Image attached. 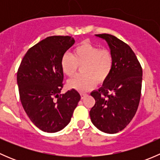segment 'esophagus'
<instances>
[{"label": "esophagus", "instance_id": "obj_1", "mask_svg": "<svg viewBox=\"0 0 160 160\" xmlns=\"http://www.w3.org/2000/svg\"><path fill=\"white\" fill-rule=\"evenodd\" d=\"M86 95H87V93H80V96H81V99H83V98H84L85 97H86Z\"/></svg>", "mask_w": 160, "mask_h": 160}]
</instances>
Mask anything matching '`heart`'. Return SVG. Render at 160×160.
<instances>
[{
	"label": "heart",
	"mask_w": 160,
	"mask_h": 160,
	"mask_svg": "<svg viewBox=\"0 0 160 160\" xmlns=\"http://www.w3.org/2000/svg\"><path fill=\"white\" fill-rule=\"evenodd\" d=\"M83 74L77 76L68 81L69 88L79 91H87L98 83L104 82L110 75L113 67V56L108 49L89 42H82L72 50V56L66 53L61 59L62 72L71 77L81 67Z\"/></svg>",
	"instance_id": "heart-1"
}]
</instances>
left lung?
<instances>
[{
    "instance_id": "left-lung-1",
    "label": "left lung",
    "mask_w": 160,
    "mask_h": 160,
    "mask_svg": "<svg viewBox=\"0 0 160 160\" xmlns=\"http://www.w3.org/2000/svg\"><path fill=\"white\" fill-rule=\"evenodd\" d=\"M107 42L113 56L109 77L90 95L95 104L90 111L92 123L101 132L123 130L136 113L141 97L142 69L130 46L109 34L95 35Z\"/></svg>"
}]
</instances>
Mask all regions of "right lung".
I'll return each instance as SVG.
<instances>
[{
  "label": "right lung",
  "instance_id": "obj_1",
  "mask_svg": "<svg viewBox=\"0 0 160 160\" xmlns=\"http://www.w3.org/2000/svg\"><path fill=\"white\" fill-rule=\"evenodd\" d=\"M74 42L71 36L47 37L28 50L18 70L22 107L32 123L43 132L65 128L80 100L75 89L59 94L63 87L61 59Z\"/></svg>",
  "mask_w": 160,
  "mask_h": 160
}]
</instances>
